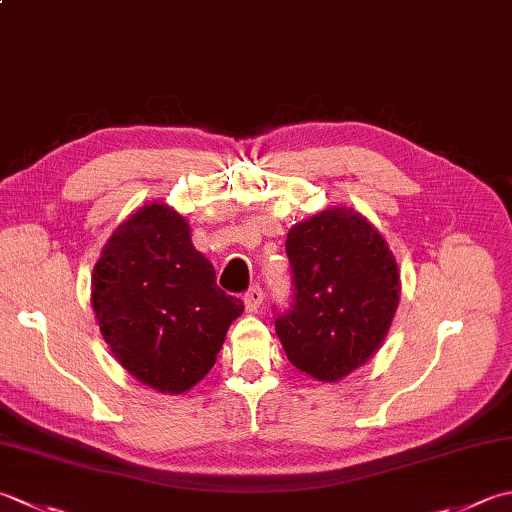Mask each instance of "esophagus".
Here are the masks:
<instances>
[{"label":"esophagus","instance_id":"esophagus-1","mask_svg":"<svg viewBox=\"0 0 512 512\" xmlns=\"http://www.w3.org/2000/svg\"><path fill=\"white\" fill-rule=\"evenodd\" d=\"M262 302H264V290L259 286L248 288V293H244V306L248 313H257V308L262 306Z\"/></svg>","mask_w":512,"mask_h":512}]
</instances>
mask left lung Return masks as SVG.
<instances>
[{
  "mask_svg": "<svg viewBox=\"0 0 512 512\" xmlns=\"http://www.w3.org/2000/svg\"><path fill=\"white\" fill-rule=\"evenodd\" d=\"M293 304L275 319L288 362L337 382L377 353L399 304L386 239L353 208H330L288 230Z\"/></svg>",
  "mask_w": 512,
  "mask_h": 512,
  "instance_id": "8db88e82",
  "label": "left lung"
}]
</instances>
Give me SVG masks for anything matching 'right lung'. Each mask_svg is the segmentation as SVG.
Returning a JSON list of instances; mask_svg holds the SVG:
<instances>
[{
    "label": "right lung",
    "instance_id": "add662e5",
    "mask_svg": "<svg viewBox=\"0 0 512 512\" xmlns=\"http://www.w3.org/2000/svg\"><path fill=\"white\" fill-rule=\"evenodd\" d=\"M90 284L110 353L159 393L179 395L202 382L228 326L244 313L242 299L217 286L186 219L157 202L117 226Z\"/></svg>",
    "mask_w": 512,
    "mask_h": 512
}]
</instances>
